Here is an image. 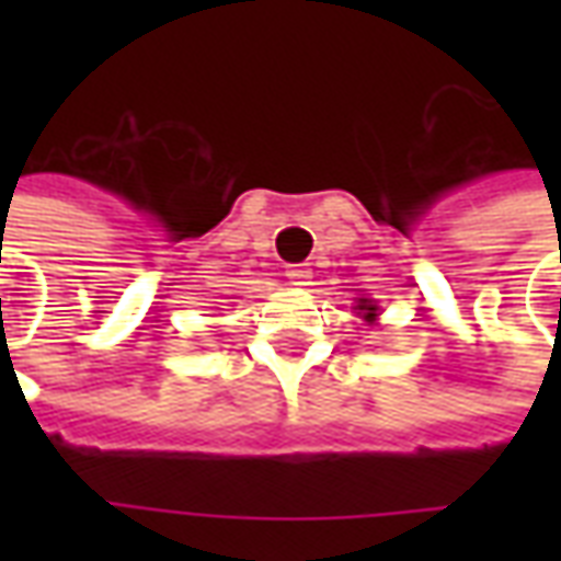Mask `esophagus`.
Masks as SVG:
<instances>
[{
  "label": "esophagus",
  "instance_id": "esophagus-1",
  "mask_svg": "<svg viewBox=\"0 0 561 561\" xmlns=\"http://www.w3.org/2000/svg\"><path fill=\"white\" fill-rule=\"evenodd\" d=\"M285 276H288L294 285H306V279L312 276V270L306 267V264H291V267L285 270Z\"/></svg>",
  "mask_w": 561,
  "mask_h": 561
}]
</instances>
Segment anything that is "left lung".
Segmentation results:
<instances>
[{
  "mask_svg": "<svg viewBox=\"0 0 561 561\" xmlns=\"http://www.w3.org/2000/svg\"><path fill=\"white\" fill-rule=\"evenodd\" d=\"M360 312H364L366 321H376V306L369 304V300H360V306H357Z\"/></svg>",
  "mask_w": 561,
  "mask_h": 561,
  "instance_id": "1",
  "label": "left lung"
}]
</instances>
